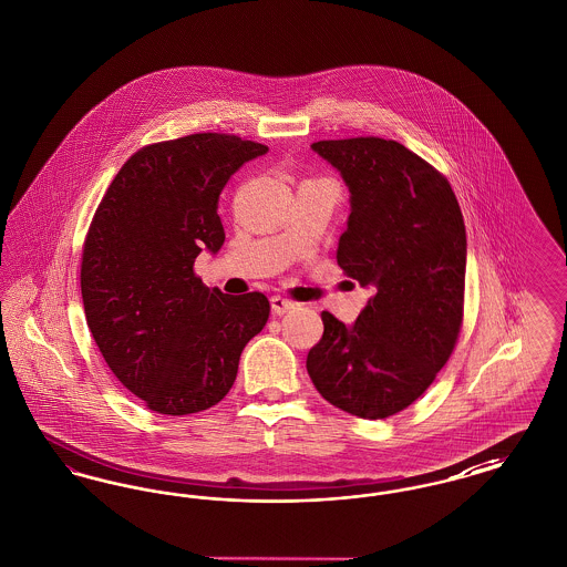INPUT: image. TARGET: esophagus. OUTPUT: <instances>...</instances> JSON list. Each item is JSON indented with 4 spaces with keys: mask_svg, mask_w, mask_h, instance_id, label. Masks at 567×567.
Instances as JSON below:
<instances>
[{
    "mask_svg": "<svg viewBox=\"0 0 567 567\" xmlns=\"http://www.w3.org/2000/svg\"><path fill=\"white\" fill-rule=\"evenodd\" d=\"M270 303L274 315H287V312H291L296 308V303L291 299H285V297L280 296L271 297Z\"/></svg>",
    "mask_w": 567,
    "mask_h": 567,
    "instance_id": "34e87169",
    "label": "esophagus"
}]
</instances>
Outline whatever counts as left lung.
<instances>
[{
  "label": "left lung",
  "mask_w": 567,
  "mask_h": 567,
  "mask_svg": "<svg viewBox=\"0 0 567 567\" xmlns=\"http://www.w3.org/2000/svg\"><path fill=\"white\" fill-rule=\"evenodd\" d=\"M351 193L338 266L372 297L357 321L323 312L306 359L329 404L386 419L419 400L444 368L463 319L467 240L449 181L404 144L382 137L310 146Z\"/></svg>",
  "instance_id": "obj_1"
}]
</instances>
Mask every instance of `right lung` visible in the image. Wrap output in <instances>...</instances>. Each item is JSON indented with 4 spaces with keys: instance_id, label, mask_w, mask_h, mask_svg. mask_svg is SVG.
<instances>
[{
    "instance_id": "right-lung-1",
    "label": "right lung",
    "mask_w": 567,
    "mask_h": 567,
    "mask_svg": "<svg viewBox=\"0 0 567 567\" xmlns=\"http://www.w3.org/2000/svg\"><path fill=\"white\" fill-rule=\"evenodd\" d=\"M268 146L193 134L144 146L114 176L82 250L86 324L112 374L159 414L218 404L270 317L264 293L225 296L193 274L225 243L218 197Z\"/></svg>"
}]
</instances>
